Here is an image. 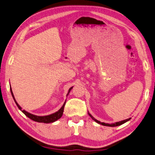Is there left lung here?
Here are the masks:
<instances>
[{
    "mask_svg": "<svg viewBox=\"0 0 155 155\" xmlns=\"http://www.w3.org/2000/svg\"><path fill=\"white\" fill-rule=\"evenodd\" d=\"M88 115L91 116V118L93 119V120H94L96 122V123H97L98 124H101V125H104V126H107V127H117V126H120L121 125V124H123L124 123H127V121H129V120H131V118H129L128 119H126V120H122V121H119V122H117V123H111V124H109V123H101V122H100L99 120H97V119L94 118L93 116H92L90 113H89L88 112Z\"/></svg>",
    "mask_w": 155,
    "mask_h": 155,
    "instance_id": "1",
    "label": "left lung"
}]
</instances>
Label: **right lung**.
Here are the masks:
<instances>
[{
    "mask_svg": "<svg viewBox=\"0 0 155 155\" xmlns=\"http://www.w3.org/2000/svg\"><path fill=\"white\" fill-rule=\"evenodd\" d=\"M72 88H73V86L69 89L68 93L67 94V97L69 95L70 91H71ZM10 91H11V93H12V95L13 97V100H14L15 104L17 105V106L19 108V110H21V112H22L24 114H25L27 116V117L29 118L30 119H31L32 120L37 122V123H47V124L48 123H54V122H55L56 120H58V119L61 118V116H62V114H63V111H64V105H65V104H66V101H64L63 105H62V106L61 107V109L58 110V111H57V112H54L53 114H50V115H47V116H37V115L32 114H31V113H29L28 112H26V110H22V108H21L20 106V105L18 104L17 101H16V100H15V97H14V95H13L12 87H11V88H10Z\"/></svg>",
    "mask_w": 155,
    "mask_h": 155,
    "instance_id": "right-lung-1",
    "label": "right lung"
}]
</instances>
